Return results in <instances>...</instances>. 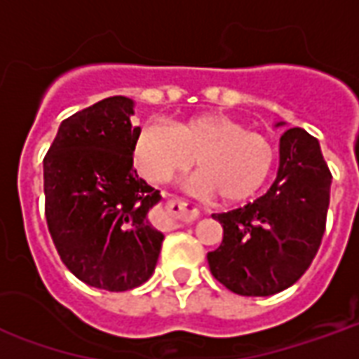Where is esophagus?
Here are the masks:
<instances>
[{
  "label": "esophagus",
  "mask_w": 359,
  "mask_h": 359,
  "mask_svg": "<svg viewBox=\"0 0 359 359\" xmlns=\"http://www.w3.org/2000/svg\"><path fill=\"white\" fill-rule=\"evenodd\" d=\"M167 213L175 221V226L192 223L198 217V210H196L194 205L188 202H182V200H171V202L167 203Z\"/></svg>",
  "instance_id": "1"
}]
</instances>
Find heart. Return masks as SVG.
I'll use <instances>...</instances> for the list:
<instances>
[{"mask_svg": "<svg viewBox=\"0 0 359 359\" xmlns=\"http://www.w3.org/2000/svg\"><path fill=\"white\" fill-rule=\"evenodd\" d=\"M138 171L165 184L188 167H200L192 188L226 203L248 200L264 187L275 161L269 140L223 113H200L172 126L148 123L134 142Z\"/></svg>", "mask_w": 359, "mask_h": 359, "instance_id": "heart-1", "label": "heart"}]
</instances>
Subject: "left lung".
<instances>
[{
	"label": "left lung",
	"instance_id": "obj_1",
	"mask_svg": "<svg viewBox=\"0 0 359 359\" xmlns=\"http://www.w3.org/2000/svg\"><path fill=\"white\" fill-rule=\"evenodd\" d=\"M331 179L319 142L288 128L269 190L244 208L213 215L223 242L208 254L211 275L241 296H271L292 286L323 238Z\"/></svg>",
	"mask_w": 359,
	"mask_h": 359
}]
</instances>
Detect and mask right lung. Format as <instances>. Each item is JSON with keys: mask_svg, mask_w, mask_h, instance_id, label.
<instances>
[{"mask_svg": "<svg viewBox=\"0 0 359 359\" xmlns=\"http://www.w3.org/2000/svg\"><path fill=\"white\" fill-rule=\"evenodd\" d=\"M134 102L105 97L59 125L43 159L46 219L67 269L95 288L123 292L156 269L163 234L149 223L159 190L133 169Z\"/></svg>", "mask_w": 359, "mask_h": 359, "instance_id": "add662e5", "label": "right lung"}]
</instances>
